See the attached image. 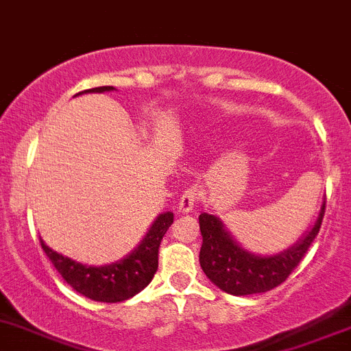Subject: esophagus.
<instances>
[{
	"instance_id": "esophagus-1",
	"label": "esophagus",
	"mask_w": 351,
	"mask_h": 351,
	"mask_svg": "<svg viewBox=\"0 0 351 351\" xmlns=\"http://www.w3.org/2000/svg\"><path fill=\"white\" fill-rule=\"evenodd\" d=\"M198 196L199 191L196 188H189L188 191L182 193L181 199H179V205H178V212L179 213H188L195 208L196 202H198Z\"/></svg>"
}]
</instances>
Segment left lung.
Wrapping results in <instances>:
<instances>
[{
    "label": "left lung",
    "mask_w": 351,
    "mask_h": 351,
    "mask_svg": "<svg viewBox=\"0 0 351 351\" xmlns=\"http://www.w3.org/2000/svg\"><path fill=\"white\" fill-rule=\"evenodd\" d=\"M326 202H322L315 222L289 248L274 255H258L243 248L217 215L202 213L198 217L202 231L199 265L206 278L223 293L234 296L265 293L288 279L308 246L315 239L322 223Z\"/></svg>",
    "instance_id": "obj_1"
}]
</instances>
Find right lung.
<instances>
[{
  "instance_id": "right-lung-1",
  "label": "right lung",
  "mask_w": 351,
  "mask_h": 351,
  "mask_svg": "<svg viewBox=\"0 0 351 351\" xmlns=\"http://www.w3.org/2000/svg\"><path fill=\"white\" fill-rule=\"evenodd\" d=\"M113 89H115L113 86H101V88H93L82 93H108ZM172 222V212L160 213L131 253L117 262L99 267L75 262L49 248L43 239L39 241L46 256L51 260L53 267L58 270L60 276L65 279V282L73 291L81 293L82 296L95 302L117 303L132 298L152 282L158 269L160 243Z\"/></svg>"
}]
</instances>
